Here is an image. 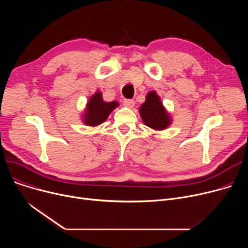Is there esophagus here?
I'll return each instance as SVG.
<instances>
[{
  "label": "esophagus",
  "mask_w": 248,
  "mask_h": 248,
  "mask_svg": "<svg viewBox=\"0 0 248 248\" xmlns=\"http://www.w3.org/2000/svg\"><path fill=\"white\" fill-rule=\"evenodd\" d=\"M135 104H136V102L133 99H127V100L124 101V106L128 108H133L135 107Z\"/></svg>",
  "instance_id": "1"
}]
</instances>
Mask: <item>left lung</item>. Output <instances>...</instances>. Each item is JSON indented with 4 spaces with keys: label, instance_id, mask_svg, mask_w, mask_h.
Listing matches in <instances>:
<instances>
[{
    "label": "left lung",
    "instance_id": "1",
    "mask_svg": "<svg viewBox=\"0 0 248 248\" xmlns=\"http://www.w3.org/2000/svg\"><path fill=\"white\" fill-rule=\"evenodd\" d=\"M140 115L147 126L154 131H164L172 124V116L155 90L146 95V101L139 108Z\"/></svg>",
    "mask_w": 248,
    "mask_h": 248
}]
</instances>
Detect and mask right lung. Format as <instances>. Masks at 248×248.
Instances as JSON below:
<instances>
[{
	"mask_svg": "<svg viewBox=\"0 0 248 248\" xmlns=\"http://www.w3.org/2000/svg\"><path fill=\"white\" fill-rule=\"evenodd\" d=\"M119 107L117 101H104L101 91L97 90L86 102L81 121L87 126H97L108 120L110 112Z\"/></svg>",
	"mask_w": 248,
	"mask_h": 248,
	"instance_id": "right-lung-1",
	"label": "right lung"
}]
</instances>
